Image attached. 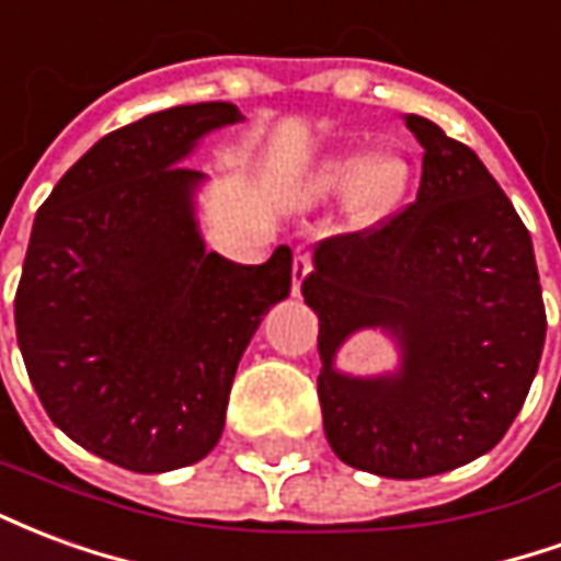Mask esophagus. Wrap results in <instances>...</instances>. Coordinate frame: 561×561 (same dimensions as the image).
Listing matches in <instances>:
<instances>
[{"label": "esophagus", "instance_id": "1", "mask_svg": "<svg viewBox=\"0 0 561 561\" xmlns=\"http://www.w3.org/2000/svg\"><path fill=\"white\" fill-rule=\"evenodd\" d=\"M294 294H300L304 288V282L309 279V273H312V264H309V252L306 249H297L294 252Z\"/></svg>", "mask_w": 561, "mask_h": 561}]
</instances>
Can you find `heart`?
I'll use <instances>...</instances> for the list:
<instances>
[{
	"mask_svg": "<svg viewBox=\"0 0 561 561\" xmlns=\"http://www.w3.org/2000/svg\"><path fill=\"white\" fill-rule=\"evenodd\" d=\"M412 159L397 149L369 152L345 149L318 159L294 185L300 204H321L328 197L348 195V213L357 225H378L393 216L412 188Z\"/></svg>",
	"mask_w": 561,
	"mask_h": 561,
	"instance_id": "1",
	"label": "heart"
}]
</instances>
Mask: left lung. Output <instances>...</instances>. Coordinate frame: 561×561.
Here are the masks:
<instances>
[{
  "mask_svg": "<svg viewBox=\"0 0 561 561\" xmlns=\"http://www.w3.org/2000/svg\"><path fill=\"white\" fill-rule=\"evenodd\" d=\"M417 201L378 231L318 243L304 297L318 316V400L333 454L414 481L493 450L526 402L543 352L538 264L526 225L466 144L417 114ZM360 329L394 340L378 377L335 366Z\"/></svg>",
  "mask_w": 561,
  "mask_h": 561,
  "instance_id": "left-lung-1",
  "label": "left lung"
}]
</instances>
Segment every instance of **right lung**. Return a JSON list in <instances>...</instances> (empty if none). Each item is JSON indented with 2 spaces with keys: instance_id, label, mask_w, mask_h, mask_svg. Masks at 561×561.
Listing matches in <instances>:
<instances>
[{
  "instance_id": "obj_1",
  "label": "right lung",
  "mask_w": 561,
  "mask_h": 561,
  "mask_svg": "<svg viewBox=\"0 0 561 561\" xmlns=\"http://www.w3.org/2000/svg\"><path fill=\"white\" fill-rule=\"evenodd\" d=\"M231 102L180 104L104 135L32 225L14 324L44 412L95 457L140 474L204 459L233 373L270 306L291 291V249L264 264L209 252L207 173L180 168Z\"/></svg>"
}]
</instances>
